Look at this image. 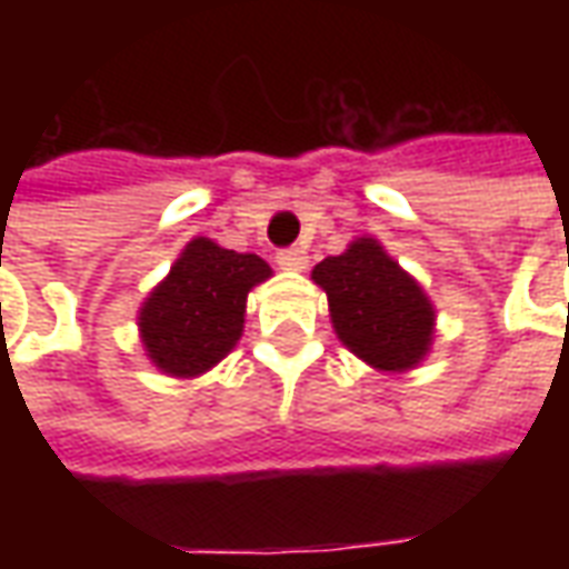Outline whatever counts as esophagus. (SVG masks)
<instances>
[{
	"label": "esophagus",
	"mask_w": 569,
	"mask_h": 569,
	"mask_svg": "<svg viewBox=\"0 0 569 569\" xmlns=\"http://www.w3.org/2000/svg\"><path fill=\"white\" fill-rule=\"evenodd\" d=\"M277 264H280L283 271H305V268H308V252L301 247L280 249V252H277Z\"/></svg>",
	"instance_id": "obj_1"
}]
</instances>
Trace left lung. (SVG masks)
Returning a JSON list of instances; mask_svg holds the SVG:
<instances>
[{"label": "left lung", "instance_id": "8db88e82", "mask_svg": "<svg viewBox=\"0 0 569 569\" xmlns=\"http://www.w3.org/2000/svg\"><path fill=\"white\" fill-rule=\"evenodd\" d=\"M310 280L329 298L338 341L366 366L406 375L429 357L436 341V305L381 240H350L341 256L322 259Z\"/></svg>", "mask_w": 569, "mask_h": 569}]
</instances>
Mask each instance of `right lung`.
I'll list each match as a JSON object with an SVG mask.
<instances>
[{
    "instance_id": "obj_1",
    "label": "right lung",
    "mask_w": 569,
    "mask_h": 569,
    "mask_svg": "<svg viewBox=\"0 0 569 569\" xmlns=\"http://www.w3.org/2000/svg\"><path fill=\"white\" fill-rule=\"evenodd\" d=\"M271 273L256 252L224 249L210 237L188 240L137 313L151 366L179 381L219 366L243 335L249 292Z\"/></svg>"
}]
</instances>
